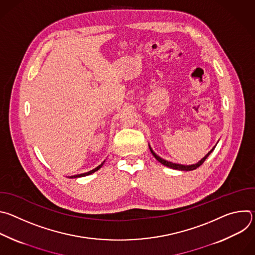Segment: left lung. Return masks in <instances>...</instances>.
I'll use <instances>...</instances> for the list:
<instances>
[{"instance_id":"1","label":"left lung","mask_w":255,"mask_h":255,"mask_svg":"<svg viewBox=\"0 0 255 255\" xmlns=\"http://www.w3.org/2000/svg\"><path fill=\"white\" fill-rule=\"evenodd\" d=\"M215 148V147H214ZM214 148L210 151V152H208V154H206L205 155V157H203L199 162H197L196 164H191V165H183V164H178V163H172V162H170V161H167V160H165V159H163V158H161V157H159L153 150H152V148L149 146V149H150V151H151V153L153 154V156L156 158V160H158L161 164H163V165H165V166H167V167H170V168H172V169H177V170H186V171H188V170H194V169H196V168H198L200 165H202L203 163H204V161L207 159V157L211 154V152L214 150Z\"/></svg>"}]
</instances>
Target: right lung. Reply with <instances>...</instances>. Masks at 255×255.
Here are the masks:
<instances>
[{"mask_svg":"<svg viewBox=\"0 0 255 255\" xmlns=\"http://www.w3.org/2000/svg\"><path fill=\"white\" fill-rule=\"evenodd\" d=\"M105 162V161H104ZM104 162H102L99 166H97L96 168H94V169H92V170H90V171H88V172H85V173H81V174H76V175H72V176H69V177H71V178H74V177H82V176H86V175H89V174H92V173H94L95 171H97V170H99L101 167H102V165L104 164Z\"/></svg>","mask_w":255,"mask_h":255,"instance_id":"obj_1","label":"right lung"}]
</instances>
